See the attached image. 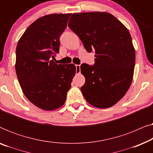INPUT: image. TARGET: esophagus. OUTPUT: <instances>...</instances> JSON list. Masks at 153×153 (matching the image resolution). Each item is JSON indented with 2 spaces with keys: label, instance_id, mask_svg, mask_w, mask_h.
Returning <instances> with one entry per match:
<instances>
[{
  "label": "esophagus",
  "instance_id": "1",
  "mask_svg": "<svg viewBox=\"0 0 153 153\" xmlns=\"http://www.w3.org/2000/svg\"><path fill=\"white\" fill-rule=\"evenodd\" d=\"M76 74H79L81 72L80 65H76Z\"/></svg>",
  "mask_w": 153,
  "mask_h": 153
}]
</instances>
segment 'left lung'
Here are the masks:
<instances>
[{"instance_id": "8db88e82", "label": "left lung", "mask_w": 153, "mask_h": 153, "mask_svg": "<svg viewBox=\"0 0 153 153\" xmlns=\"http://www.w3.org/2000/svg\"><path fill=\"white\" fill-rule=\"evenodd\" d=\"M68 26L89 53L95 51L94 65L83 63L85 100L95 107L109 108L125 95L133 79L135 49L127 28L108 12L73 14Z\"/></svg>"}]
</instances>
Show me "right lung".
Listing matches in <instances>:
<instances>
[{"mask_svg": "<svg viewBox=\"0 0 153 153\" xmlns=\"http://www.w3.org/2000/svg\"><path fill=\"white\" fill-rule=\"evenodd\" d=\"M71 14H53L30 25L18 42L15 70L27 99L39 108L52 111L63 105L76 74L74 64H56L60 37Z\"/></svg>", "mask_w": 153, "mask_h": 153, "instance_id": "right-lung-1", "label": "right lung"}]
</instances>
